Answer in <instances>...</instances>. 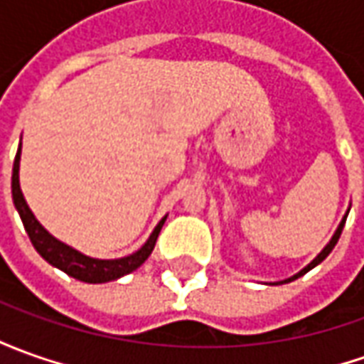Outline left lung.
Segmentation results:
<instances>
[{"label":"left lung","mask_w":364,"mask_h":364,"mask_svg":"<svg viewBox=\"0 0 364 364\" xmlns=\"http://www.w3.org/2000/svg\"><path fill=\"white\" fill-rule=\"evenodd\" d=\"M349 210H350V208H349ZM347 215H349V212L343 215V220H341L339 228L335 230V234H333V237H331V240H329V244H327V245H325V247H323V250H321L319 254H317V257H315V259H313V262L309 263V265H305L301 272H297V273H295V275H291V277H287V279H283V282H275V283H272V285H282V283L293 282V279H297V277H301V275H305V273L309 272V269H313L315 265H319V263L323 262V259H325V257H327V255H329L331 252H333V247L337 245V242H339V235H341V232H343V225H345V222H347Z\"/></svg>","instance_id":"1"}]
</instances>
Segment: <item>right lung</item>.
I'll list each match as a JSON object with an SVG mask.
<instances>
[{
	"label": "right lung",
	"mask_w": 364,
	"mask_h": 364,
	"mask_svg": "<svg viewBox=\"0 0 364 364\" xmlns=\"http://www.w3.org/2000/svg\"><path fill=\"white\" fill-rule=\"evenodd\" d=\"M19 160H21V142L15 154L14 160V174H11V196H14V204L17 212L21 215V222L25 225V232L29 235L31 244L37 250V254L43 257L45 262L51 263L53 267L61 269L67 275H71L75 279L85 283H107L114 282L127 273L139 269L142 263L149 259V255L154 250L156 237L162 230V225L166 222V215L156 224L149 235V240L144 245L136 250L134 254L124 255V257H117V259H99V257H91V255L81 254L79 250H75L71 245H67L61 240H57L51 235L43 225L39 224V220L35 218L31 208L25 202L23 192L19 186Z\"/></svg>",
	"instance_id": "right-lung-1"
}]
</instances>
